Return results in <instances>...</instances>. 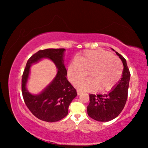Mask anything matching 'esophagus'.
Wrapping results in <instances>:
<instances>
[{
    "mask_svg": "<svg viewBox=\"0 0 148 148\" xmlns=\"http://www.w3.org/2000/svg\"><path fill=\"white\" fill-rule=\"evenodd\" d=\"M81 92H82V91H80V90H78V89L77 90V95H79L80 94H81Z\"/></svg>",
    "mask_w": 148,
    "mask_h": 148,
    "instance_id": "obj_1",
    "label": "esophagus"
}]
</instances>
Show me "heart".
Here are the masks:
<instances>
[{"mask_svg": "<svg viewBox=\"0 0 148 148\" xmlns=\"http://www.w3.org/2000/svg\"><path fill=\"white\" fill-rule=\"evenodd\" d=\"M75 84L83 91L97 92L111 89L121 78L123 65L116 57L102 50H89L76 57L68 66V77L72 83L86 76Z\"/></svg>", "mask_w": 148, "mask_h": 148, "instance_id": "heart-1", "label": "heart"}]
</instances>
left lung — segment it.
Masks as SVG:
<instances>
[{"instance_id": "8db88e82", "label": "left lung", "mask_w": 148, "mask_h": 148, "mask_svg": "<svg viewBox=\"0 0 148 148\" xmlns=\"http://www.w3.org/2000/svg\"><path fill=\"white\" fill-rule=\"evenodd\" d=\"M121 60L123 71L121 79L112 90L105 94L89 95V104L87 107L88 116L96 121L106 122L119 116L126 103L130 81L129 70L125 59L114 49Z\"/></svg>"}]
</instances>
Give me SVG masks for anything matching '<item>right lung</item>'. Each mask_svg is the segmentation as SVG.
<instances>
[{"mask_svg": "<svg viewBox=\"0 0 148 148\" xmlns=\"http://www.w3.org/2000/svg\"><path fill=\"white\" fill-rule=\"evenodd\" d=\"M65 49L40 50L30 57L22 76V95L27 106L37 118L47 122H56L68 114L69 105L77 96L76 90L67 80V71L64 64ZM43 58L53 62L58 69L51 82L38 94L30 93L26 89L30 66Z\"/></svg>", "mask_w": 148, "mask_h": 148, "instance_id": "add662e5", "label": "right lung"}]
</instances>
